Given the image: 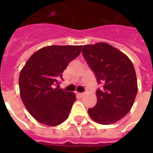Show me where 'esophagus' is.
<instances>
[{
    "instance_id": "esophagus-1",
    "label": "esophagus",
    "mask_w": 153,
    "mask_h": 153,
    "mask_svg": "<svg viewBox=\"0 0 153 153\" xmlns=\"http://www.w3.org/2000/svg\"><path fill=\"white\" fill-rule=\"evenodd\" d=\"M77 94V95L79 96V97H83L84 96V93H76Z\"/></svg>"
}]
</instances>
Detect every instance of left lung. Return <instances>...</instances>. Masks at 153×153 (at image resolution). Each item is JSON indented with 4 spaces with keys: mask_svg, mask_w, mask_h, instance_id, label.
<instances>
[{
    "mask_svg": "<svg viewBox=\"0 0 153 153\" xmlns=\"http://www.w3.org/2000/svg\"><path fill=\"white\" fill-rule=\"evenodd\" d=\"M82 55L102 88L98 89L97 104L88 109L94 121L113 124L126 116L137 94V81L131 60L106 43L82 47Z\"/></svg>",
    "mask_w": 153,
    "mask_h": 153,
    "instance_id": "obj_1",
    "label": "left lung"
}]
</instances>
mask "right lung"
Returning a JSON list of instances; mask_svg holds the SVG:
<instances>
[{"label":"right lung","mask_w":153,"mask_h":153,"mask_svg":"<svg viewBox=\"0 0 153 153\" xmlns=\"http://www.w3.org/2000/svg\"><path fill=\"white\" fill-rule=\"evenodd\" d=\"M82 46L52 45L39 49L28 59L19 77L20 94L29 114L39 123L56 126L69 116L75 94L59 86L62 72L79 55Z\"/></svg>","instance_id":"1"}]
</instances>
